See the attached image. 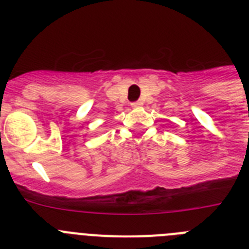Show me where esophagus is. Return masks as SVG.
I'll use <instances>...</instances> for the list:
<instances>
[{
  "mask_svg": "<svg viewBox=\"0 0 249 249\" xmlns=\"http://www.w3.org/2000/svg\"><path fill=\"white\" fill-rule=\"evenodd\" d=\"M131 106L133 108H140V107H142V102H133L131 103Z\"/></svg>",
  "mask_w": 249,
  "mask_h": 249,
  "instance_id": "34e87169",
  "label": "esophagus"
}]
</instances>
